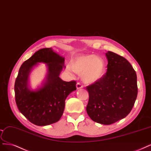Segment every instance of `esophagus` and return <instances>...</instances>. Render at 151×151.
Segmentation results:
<instances>
[{
  "instance_id": "esophagus-1",
  "label": "esophagus",
  "mask_w": 151,
  "mask_h": 151,
  "mask_svg": "<svg viewBox=\"0 0 151 151\" xmlns=\"http://www.w3.org/2000/svg\"><path fill=\"white\" fill-rule=\"evenodd\" d=\"M76 87H77V89H81V88H82L83 87V86L81 84H80V83H77V84H76Z\"/></svg>"
}]
</instances>
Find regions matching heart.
I'll return each mask as SVG.
<instances>
[{
  "instance_id": "heart-1",
  "label": "heart",
  "mask_w": 151,
  "mask_h": 151,
  "mask_svg": "<svg viewBox=\"0 0 151 151\" xmlns=\"http://www.w3.org/2000/svg\"><path fill=\"white\" fill-rule=\"evenodd\" d=\"M69 72L73 70L81 74L82 81L87 84H93L101 79L105 73V63L103 59L94 55L78 56L67 66Z\"/></svg>"
}]
</instances>
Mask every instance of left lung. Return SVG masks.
I'll use <instances>...</instances> for the list:
<instances>
[{"label":"left lung","mask_w":151,"mask_h":151,"mask_svg":"<svg viewBox=\"0 0 151 151\" xmlns=\"http://www.w3.org/2000/svg\"><path fill=\"white\" fill-rule=\"evenodd\" d=\"M106 56V74L86 87L89 95L86 111L93 121L109 125L131 111L137 96V85L136 71L127 59L111 51Z\"/></svg>","instance_id":"8db88e82"}]
</instances>
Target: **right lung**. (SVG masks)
<instances>
[{
	"label": "right lung",
	"instance_id": "add662e5",
	"mask_svg": "<svg viewBox=\"0 0 151 151\" xmlns=\"http://www.w3.org/2000/svg\"><path fill=\"white\" fill-rule=\"evenodd\" d=\"M64 58L52 48H44L34 53L20 66L15 82V102L19 111L32 124L48 126L60 120L65 101L76 90V81L65 82L59 77L64 65ZM39 63H44L48 72L42 86L31 89L28 79L31 71Z\"/></svg>",
	"mask_w": 151,
	"mask_h": 151
}]
</instances>
